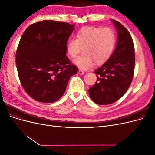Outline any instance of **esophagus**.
I'll return each instance as SVG.
<instances>
[{
  "mask_svg": "<svg viewBox=\"0 0 155 155\" xmlns=\"http://www.w3.org/2000/svg\"><path fill=\"white\" fill-rule=\"evenodd\" d=\"M78 74H79V75H83V74H85V72H84V71H83V70H79V71H78Z\"/></svg>",
  "mask_w": 155,
  "mask_h": 155,
  "instance_id": "1",
  "label": "esophagus"
}]
</instances>
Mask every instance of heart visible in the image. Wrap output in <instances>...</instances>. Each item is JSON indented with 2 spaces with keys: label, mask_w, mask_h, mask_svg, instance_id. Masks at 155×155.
Returning a JSON list of instances; mask_svg holds the SVG:
<instances>
[{
  "label": "heart",
  "mask_w": 155,
  "mask_h": 155,
  "mask_svg": "<svg viewBox=\"0 0 155 155\" xmlns=\"http://www.w3.org/2000/svg\"><path fill=\"white\" fill-rule=\"evenodd\" d=\"M116 44V35L109 27L85 26L78 31L77 38L70 39L67 44L68 54L72 58L84 47V53L73 61L83 70L91 68L94 63L100 64L109 59Z\"/></svg>",
  "instance_id": "b5f03b06"
}]
</instances>
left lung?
<instances>
[{
    "mask_svg": "<svg viewBox=\"0 0 155 155\" xmlns=\"http://www.w3.org/2000/svg\"><path fill=\"white\" fill-rule=\"evenodd\" d=\"M118 42L109 59L95 70L97 81L88 89L89 96L98 105H108L118 101L129 88L133 80L135 56L133 41L128 30L114 19Z\"/></svg>",
    "mask_w": 155,
    "mask_h": 155,
    "instance_id": "8db88e82",
    "label": "left lung"
}]
</instances>
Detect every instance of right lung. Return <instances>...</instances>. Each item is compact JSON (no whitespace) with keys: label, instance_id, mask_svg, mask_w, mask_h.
<instances>
[{"label":"right lung","instance_id":"1","mask_svg":"<svg viewBox=\"0 0 155 155\" xmlns=\"http://www.w3.org/2000/svg\"><path fill=\"white\" fill-rule=\"evenodd\" d=\"M74 25L46 20L23 33L16 52L21 85L31 97L53 103L62 97L70 78L78 68L66 56L67 43Z\"/></svg>","mask_w":155,"mask_h":155}]
</instances>
